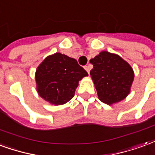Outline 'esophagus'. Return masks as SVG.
<instances>
[{
	"label": "esophagus",
	"mask_w": 155,
	"mask_h": 155,
	"mask_svg": "<svg viewBox=\"0 0 155 155\" xmlns=\"http://www.w3.org/2000/svg\"><path fill=\"white\" fill-rule=\"evenodd\" d=\"M84 68H85V70L87 72V73H90V70H91V66L90 65H87V66H85L84 67Z\"/></svg>",
	"instance_id": "1"
}]
</instances>
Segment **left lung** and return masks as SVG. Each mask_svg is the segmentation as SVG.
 <instances>
[{
    "label": "left lung",
    "mask_w": 155,
    "mask_h": 155,
    "mask_svg": "<svg viewBox=\"0 0 155 155\" xmlns=\"http://www.w3.org/2000/svg\"><path fill=\"white\" fill-rule=\"evenodd\" d=\"M90 75L99 99L108 105L121 101L130 93L134 72L128 63L116 54L103 51L90 60Z\"/></svg>",
    "instance_id": "8db88e82"
}]
</instances>
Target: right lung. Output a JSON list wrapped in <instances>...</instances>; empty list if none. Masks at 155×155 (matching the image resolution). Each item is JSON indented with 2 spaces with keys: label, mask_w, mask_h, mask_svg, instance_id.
I'll return each mask as SVG.
<instances>
[{
  "label": "right lung",
  "mask_w": 155,
  "mask_h": 155,
  "mask_svg": "<svg viewBox=\"0 0 155 155\" xmlns=\"http://www.w3.org/2000/svg\"><path fill=\"white\" fill-rule=\"evenodd\" d=\"M87 75L76 59L56 53L46 58L36 70L37 91L45 101L63 105L74 97L78 81Z\"/></svg>",
  "instance_id": "1"
}]
</instances>
